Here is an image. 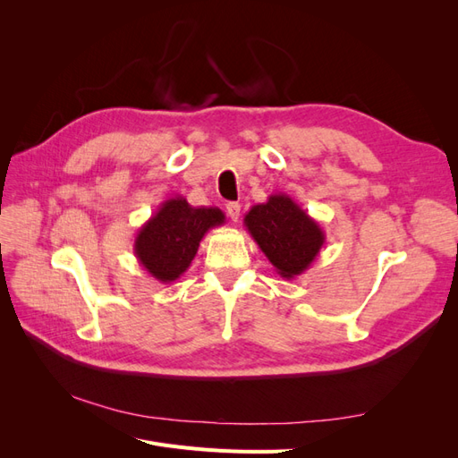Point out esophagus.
<instances>
[{
	"label": "esophagus",
	"instance_id": "esophagus-1",
	"mask_svg": "<svg viewBox=\"0 0 458 458\" xmlns=\"http://www.w3.org/2000/svg\"><path fill=\"white\" fill-rule=\"evenodd\" d=\"M227 214H229V217L233 219V221H239V217H241V204L239 202H227Z\"/></svg>",
	"mask_w": 458,
	"mask_h": 458
}]
</instances>
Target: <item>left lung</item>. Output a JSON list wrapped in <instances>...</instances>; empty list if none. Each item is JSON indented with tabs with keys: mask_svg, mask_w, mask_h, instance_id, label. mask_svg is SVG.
<instances>
[{
	"mask_svg": "<svg viewBox=\"0 0 458 458\" xmlns=\"http://www.w3.org/2000/svg\"><path fill=\"white\" fill-rule=\"evenodd\" d=\"M244 227L283 279L310 269L325 244V231L284 192L256 204L244 216Z\"/></svg>",
	"mask_w": 458,
	"mask_h": 458,
	"instance_id": "left-lung-1",
	"label": "left lung"
}]
</instances>
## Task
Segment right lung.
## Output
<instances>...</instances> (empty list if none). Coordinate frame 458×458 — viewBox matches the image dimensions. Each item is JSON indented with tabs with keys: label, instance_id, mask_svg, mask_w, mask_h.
Segmentation results:
<instances>
[{
	"label": "right lung",
	"instance_id": "right-lung-1",
	"mask_svg": "<svg viewBox=\"0 0 458 458\" xmlns=\"http://www.w3.org/2000/svg\"><path fill=\"white\" fill-rule=\"evenodd\" d=\"M224 224L225 214L219 208H195L183 197L168 199L137 231L135 258L157 281H177L195 259L204 234Z\"/></svg>",
	"mask_w": 458,
	"mask_h": 458
}]
</instances>
